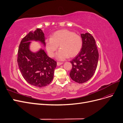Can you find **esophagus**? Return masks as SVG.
<instances>
[{"label":"esophagus","instance_id":"esophagus-1","mask_svg":"<svg viewBox=\"0 0 123 123\" xmlns=\"http://www.w3.org/2000/svg\"><path fill=\"white\" fill-rule=\"evenodd\" d=\"M62 64H63L62 62H57V66H60V65H62Z\"/></svg>","mask_w":123,"mask_h":123}]
</instances>
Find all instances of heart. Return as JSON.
Listing matches in <instances>:
<instances>
[{"mask_svg":"<svg viewBox=\"0 0 123 123\" xmlns=\"http://www.w3.org/2000/svg\"><path fill=\"white\" fill-rule=\"evenodd\" d=\"M59 46L60 50L56 54L58 60L74 57L80 53L83 47L81 36L68 30H61L55 32L51 37L45 40L47 53L51 57H54Z\"/></svg>","mask_w":123,"mask_h":123,"instance_id":"obj_1","label":"heart"}]
</instances>
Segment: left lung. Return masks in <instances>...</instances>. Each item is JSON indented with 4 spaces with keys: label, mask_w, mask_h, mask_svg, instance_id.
Returning <instances> with one entry per match:
<instances>
[{
    "label": "left lung",
    "mask_w": 123,
    "mask_h": 123,
    "mask_svg": "<svg viewBox=\"0 0 123 123\" xmlns=\"http://www.w3.org/2000/svg\"><path fill=\"white\" fill-rule=\"evenodd\" d=\"M83 47L80 53L70 62L72 68L70 72L72 80L84 83L94 75L98 66V52L95 41L90 33L81 34Z\"/></svg>",
    "instance_id": "8db88e82"
}]
</instances>
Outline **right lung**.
Returning a JSON list of instances; mask_svg holds the SVG:
<instances>
[{"mask_svg": "<svg viewBox=\"0 0 123 123\" xmlns=\"http://www.w3.org/2000/svg\"><path fill=\"white\" fill-rule=\"evenodd\" d=\"M39 41L45 46V37L41 29L30 32L21 40L18 51L17 62L25 80L31 85L43 87L52 80L57 62L40 49L35 53L30 50V41Z\"/></svg>", "mask_w": 123, "mask_h": 123, "instance_id": "1", "label": "right lung"}]
</instances>
